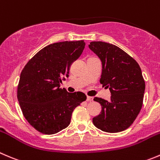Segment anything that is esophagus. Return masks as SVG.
<instances>
[{"mask_svg": "<svg viewBox=\"0 0 160 160\" xmlns=\"http://www.w3.org/2000/svg\"><path fill=\"white\" fill-rule=\"evenodd\" d=\"M87 101H88V102H92L93 98L90 97V96H88V97H87Z\"/></svg>", "mask_w": 160, "mask_h": 160, "instance_id": "obj_1", "label": "esophagus"}]
</instances>
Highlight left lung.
<instances>
[{
	"label": "left lung",
	"mask_w": 160,
	"mask_h": 160,
	"mask_svg": "<svg viewBox=\"0 0 160 160\" xmlns=\"http://www.w3.org/2000/svg\"><path fill=\"white\" fill-rule=\"evenodd\" d=\"M89 48L102 61L100 83L111 92L109 102L94 98L102 105L98 116L93 118L94 126L102 131L117 133L128 129L142 107L145 83L138 63L114 44L92 41Z\"/></svg>",
	"instance_id": "8db88e82"
}]
</instances>
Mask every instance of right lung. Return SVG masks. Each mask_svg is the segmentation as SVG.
Here are the masks:
<instances>
[{"label":"right lung","mask_w":160,"mask_h":160,"mask_svg":"<svg viewBox=\"0 0 160 160\" xmlns=\"http://www.w3.org/2000/svg\"><path fill=\"white\" fill-rule=\"evenodd\" d=\"M83 41H63L46 46L25 66L17 98L23 116L39 132L54 134L67 128L74 108L87 99L80 91L69 93L60 84L83 52Z\"/></svg>","instance_id":"add662e5"}]
</instances>
